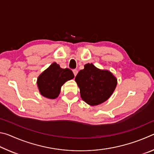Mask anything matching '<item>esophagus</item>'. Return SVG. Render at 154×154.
<instances>
[{"label":"esophagus","mask_w":154,"mask_h":154,"mask_svg":"<svg viewBox=\"0 0 154 154\" xmlns=\"http://www.w3.org/2000/svg\"><path fill=\"white\" fill-rule=\"evenodd\" d=\"M72 72H73V73H74V75H75V76H76V75H77V73H78V71L77 69H74V70H72Z\"/></svg>","instance_id":"esophagus-1"}]
</instances>
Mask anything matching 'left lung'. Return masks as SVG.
Returning a JSON list of instances; mask_svg holds the SVG:
<instances>
[{
  "label": "left lung",
  "instance_id": "8db88e82",
  "mask_svg": "<svg viewBox=\"0 0 154 154\" xmlns=\"http://www.w3.org/2000/svg\"><path fill=\"white\" fill-rule=\"evenodd\" d=\"M82 100L91 106L105 102L113 94L118 79L108 70L99 69L93 64H86L75 77Z\"/></svg>",
  "mask_w": 154,
  "mask_h": 154
}]
</instances>
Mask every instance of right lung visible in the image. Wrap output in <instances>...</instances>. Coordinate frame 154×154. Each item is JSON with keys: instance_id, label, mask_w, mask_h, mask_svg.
I'll return each mask as SVG.
<instances>
[{"instance_id": "obj_1", "label": "right lung", "mask_w": 154, "mask_h": 154, "mask_svg": "<svg viewBox=\"0 0 154 154\" xmlns=\"http://www.w3.org/2000/svg\"><path fill=\"white\" fill-rule=\"evenodd\" d=\"M74 77L71 69H62L59 64L54 62L38 77L36 83L38 91L44 97L55 99L59 96L64 83Z\"/></svg>"}]
</instances>
